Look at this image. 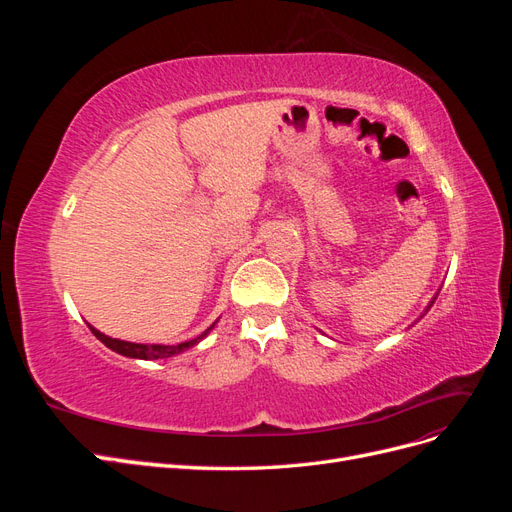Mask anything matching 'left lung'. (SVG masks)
Masks as SVG:
<instances>
[{"mask_svg":"<svg viewBox=\"0 0 512 512\" xmlns=\"http://www.w3.org/2000/svg\"><path fill=\"white\" fill-rule=\"evenodd\" d=\"M431 303H433V301H431Z\"/></svg>","mask_w":512,"mask_h":512,"instance_id":"8db88e82","label":"left lung"}]
</instances>
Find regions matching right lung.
<instances>
[{
    "instance_id": "right-lung-1",
    "label": "right lung",
    "mask_w": 512,
    "mask_h": 512,
    "mask_svg": "<svg viewBox=\"0 0 512 512\" xmlns=\"http://www.w3.org/2000/svg\"><path fill=\"white\" fill-rule=\"evenodd\" d=\"M213 327H215V322L211 324V327H209L203 335H198V337L190 339V342H181V344H177V346H162V344H132V342H123V339H113V337H108V335L100 333L98 329H94V327H91V324H89L91 333H94L104 346H108V348L119 352V354H123V356H130V359H145V361L168 359V356H175V354H181L183 350L194 348V346L200 342V339H205V337L209 335V331H211Z\"/></svg>"
}]
</instances>
